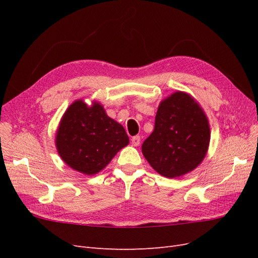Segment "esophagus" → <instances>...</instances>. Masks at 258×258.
I'll list each match as a JSON object with an SVG mask.
<instances>
[{
  "mask_svg": "<svg viewBox=\"0 0 258 258\" xmlns=\"http://www.w3.org/2000/svg\"><path fill=\"white\" fill-rule=\"evenodd\" d=\"M140 142H141V138H140L139 136H136L131 139V143L134 146H139Z\"/></svg>",
  "mask_w": 258,
  "mask_h": 258,
  "instance_id": "34e87169",
  "label": "esophagus"
}]
</instances>
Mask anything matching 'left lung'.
Instances as JSON below:
<instances>
[{"label": "left lung", "instance_id": "1", "mask_svg": "<svg viewBox=\"0 0 258 258\" xmlns=\"http://www.w3.org/2000/svg\"><path fill=\"white\" fill-rule=\"evenodd\" d=\"M210 136L209 120L197 101L176 91L160 102L154 131L143 142L142 153L162 176H182L204 160Z\"/></svg>", "mask_w": 258, "mask_h": 258}]
</instances>
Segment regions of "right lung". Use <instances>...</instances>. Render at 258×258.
Here are the masks:
<instances>
[{
    "label": "right lung",
    "mask_w": 258,
    "mask_h": 258,
    "mask_svg": "<svg viewBox=\"0 0 258 258\" xmlns=\"http://www.w3.org/2000/svg\"><path fill=\"white\" fill-rule=\"evenodd\" d=\"M129 137L120 123L108 117L103 106H88L76 100L62 116L56 134V147L61 159L83 174H97L104 169Z\"/></svg>",
    "instance_id": "right-lung-1"
}]
</instances>
